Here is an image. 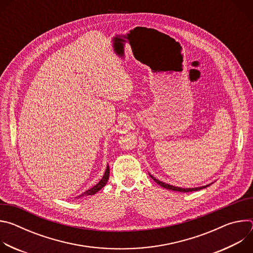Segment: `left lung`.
<instances>
[{"label": "left lung", "mask_w": 253, "mask_h": 253, "mask_svg": "<svg viewBox=\"0 0 253 253\" xmlns=\"http://www.w3.org/2000/svg\"><path fill=\"white\" fill-rule=\"evenodd\" d=\"M149 176L154 180V181L158 184V185H160L161 187H163V188H166V189H169V190H173V191H179V192H191V191H197V190H201V189H204V188H206V187H208V186H210L212 183H209V184H206V185H204V186H199V187H189V188H182V187H178V186H174V185H170V184H168V183H165V182H163V181H160L159 179H157V178H155L153 175H151L150 173H149Z\"/></svg>", "instance_id": "8db88e82"}]
</instances>
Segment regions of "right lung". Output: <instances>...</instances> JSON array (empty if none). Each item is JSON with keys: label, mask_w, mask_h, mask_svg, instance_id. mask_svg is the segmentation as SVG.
<instances>
[{"label": "right lung", "mask_w": 253, "mask_h": 253, "mask_svg": "<svg viewBox=\"0 0 253 253\" xmlns=\"http://www.w3.org/2000/svg\"><path fill=\"white\" fill-rule=\"evenodd\" d=\"M109 175H110V169H109V165L107 164V167H106V170H105V173L103 175V177L101 178L100 181L94 185L93 187H91L90 189H88L87 191H85L84 193H82L81 195H79L78 197H83V196H88V195H94L96 194L98 191H100L108 182V179H109Z\"/></svg>", "instance_id": "1"}]
</instances>
